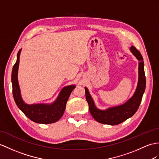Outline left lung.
<instances>
[{"instance_id":"obj_1","label":"left lung","mask_w":159,"mask_h":159,"mask_svg":"<svg viewBox=\"0 0 159 159\" xmlns=\"http://www.w3.org/2000/svg\"><path fill=\"white\" fill-rule=\"evenodd\" d=\"M130 50L134 55L137 58L139 62V78L138 84L134 96L128 101L121 106L110 108L106 111H100L96 109L93 100L89 94L88 89L85 88L86 98L88 103L89 111L96 121L103 124L118 125L125 121L133 116L138 109L142 101V96L146 88V77L144 68V61L140 52L134 46H131Z\"/></svg>"}]
</instances>
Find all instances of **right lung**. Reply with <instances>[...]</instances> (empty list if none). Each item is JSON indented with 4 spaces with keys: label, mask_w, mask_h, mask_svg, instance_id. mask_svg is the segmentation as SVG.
<instances>
[{
    "label": "right lung",
    "mask_w": 159,
    "mask_h": 159,
    "mask_svg": "<svg viewBox=\"0 0 159 159\" xmlns=\"http://www.w3.org/2000/svg\"><path fill=\"white\" fill-rule=\"evenodd\" d=\"M21 50L17 53L16 63L13 67L11 74V82L13 86V94L15 102L19 109L32 121L42 124H48L57 121L62 116L66 107V104L75 86H69L64 88L60 93L59 98L52 104H32L28 105L23 101L20 94L17 71L19 63V55Z\"/></svg>",
    "instance_id": "add662e5"
}]
</instances>
